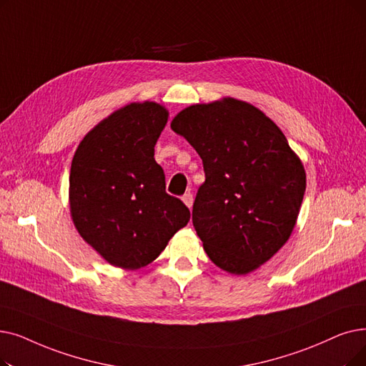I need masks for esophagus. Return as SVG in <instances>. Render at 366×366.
<instances>
[{
  "mask_svg": "<svg viewBox=\"0 0 366 366\" xmlns=\"http://www.w3.org/2000/svg\"><path fill=\"white\" fill-rule=\"evenodd\" d=\"M193 200H194V199H193V194H192V193H185V194L182 196V202L188 206L189 209H192V206H193Z\"/></svg>",
  "mask_w": 366,
  "mask_h": 366,
  "instance_id": "1",
  "label": "esophagus"
}]
</instances>
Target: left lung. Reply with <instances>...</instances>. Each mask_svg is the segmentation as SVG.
I'll list each match as a JSON object with an SVG mask.
<instances>
[{
    "mask_svg": "<svg viewBox=\"0 0 366 366\" xmlns=\"http://www.w3.org/2000/svg\"><path fill=\"white\" fill-rule=\"evenodd\" d=\"M170 127L203 162L193 206L203 249L232 275L256 271L296 226L307 188L300 158L271 118L232 97L188 106Z\"/></svg>",
    "mask_w": 366,
    "mask_h": 366,
    "instance_id": "left-lung-1",
    "label": "left lung"
}]
</instances>
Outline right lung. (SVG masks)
Wrapping results in <instances>:
<instances>
[{
    "instance_id": "right-lung-1",
    "label": "right lung",
    "mask_w": 366,
    "mask_h": 366,
    "mask_svg": "<svg viewBox=\"0 0 366 366\" xmlns=\"http://www.w3.org/2000/svg\"><path fill=\"white\" fill-rule=\"evenodd\" d=\"M167 119L160 103L127 104L85 134L71 162L73 224L109 264L125 271L152 263L189 221L187 206L166 193L154 158Z\"/></svg>"
}]
</instances>
